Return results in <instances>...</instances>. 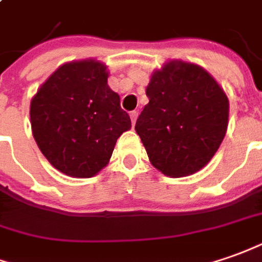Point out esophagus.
<instances>
[{"mask_svg":"<svg viewBox=\"0 0 262 262\" xmlns=\"http://www.w3.org/2000/svg\"><path fill=\"white\" fill-rule=\"evenodd\" d=\"M139 116V112H136V110H133V112H130V119H132V124L136 123V119H138Z\"/></svg>","mask_w":262,"mask_h":262,"instance_id":"esophagus-1","label":"esophagus"}]
</instances>
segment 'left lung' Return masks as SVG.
I'll use <instances>...</instances> for the list:
<instances>
[{
	"mask_svg": "<svg viewBox=\"0 0 262 262\" xmlns=\"http://www.w3.org/2000/svg\"><path fill=\"white\" fill-rule=\"evenodd\" d=\"M146 96L135 129L150 163L170 178L204 168L228 127V97L220 84L196 64L169 61L152 74Z\"/></svg>",
	"mask_w": 262,
	"mask_h": 262,
	"instance_id": "8db88e82",
	"label": "left lung"
}]
</instances>
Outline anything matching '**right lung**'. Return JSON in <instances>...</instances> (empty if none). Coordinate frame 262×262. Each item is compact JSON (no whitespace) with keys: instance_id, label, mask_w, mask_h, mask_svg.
<instances>
[{"instance_id":"obj_1","label":"right lung","mask_w":262,"mask_h":262,"mask_svg":"<svg viewBox=\"0 0 262 262\" xmlns=\"http://www.w3.org/2000/svg\"><path fill=\"white\" fill-rule=\"evenodd\" d=\"M107 76L106 66L96 60L63 64L31 100L34 139L66 175H96L107 165L120 135L132 127Z\"/></svg>"}]
</instances>
